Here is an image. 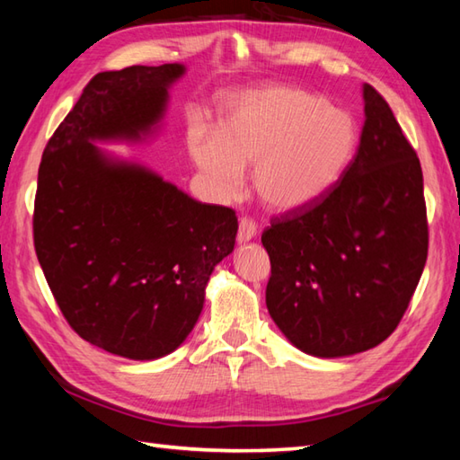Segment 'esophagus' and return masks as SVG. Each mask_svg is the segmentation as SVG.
<instances>
[{"mask_svg":"<svg viewBox=\"0 0 460 460\" xmlns=\"http://www.w3.org/2000/svg\"><path fill=\"white\" fill-rule=\"evenodd\" d=\"M257 237V223L251 217H243L239 221V233H237V241L239 243H247L251 239Z\"/></svg>","mask_w":460,"mask_h":460,"instance_id":"1","label":"esophagus"}]
</instances>
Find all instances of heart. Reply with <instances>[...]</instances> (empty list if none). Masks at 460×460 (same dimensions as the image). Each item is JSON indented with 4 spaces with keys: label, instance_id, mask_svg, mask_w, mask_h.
<instances>
[{
    "label": "heart",
    "instance_id": "heart-1",
    "mask_svg": "<svg viewBox=\"0 0 460 460\" xmlns=\"http://www.w3.org/2000/svg\"><path fill=\"white\" fill-rule=\"evenodd\" d=\"M188 148L219 199H235L252 164V188L272 211L310 208L344 178L358 148L348 111L290 84H267L225 104L221 128L193 120Z\"/></svg>",
    "mask_w": 460,
    "mask_h": 460
}]
</instances>
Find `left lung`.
I'll return each instance as SVG.
<instances>
[{
	"instance_id": "8db88e82",
	"label": "left lung",
	"mask_w": 460,
	"mask_h": 460,
	"mask_svg": "<svg viewBox=\"0 0 460 460\" xmlns=\"http://www.w3.org/2000/svg\"><path fill=\"white\" fill-rule=\"evenodd\" d=\"M366 122L344 178L262 233L267 308L292 344L341 358L392 336L429 249L423 172L384 96L364 84Z\"/></svg>"
}]
</instances>
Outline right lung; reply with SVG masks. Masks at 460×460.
<instances>
[{
  "label": "right lung",
  "instance_id": "right-lung-1",
  "mask_svg": "<svg viewBox=\"0 0 460 460\" xmlns=\"http://www.w3.org/2000/svg\"><path fill=\"white\" fill-rule=\"evenodd\" d=\"M183 73L170 63L93 76L39 165L33 241L49 288L76 334L128 359L181 346L239 229L233 209L93 144L150 136Z\"/></svg>",
  "mask_w": 460,
  "mask_h": 460
}]
</instances>
